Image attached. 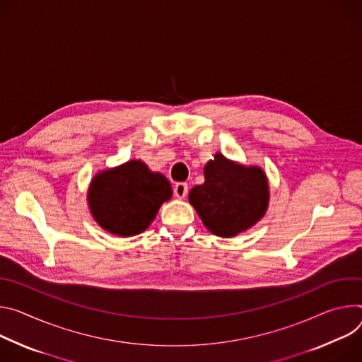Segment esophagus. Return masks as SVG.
Returning a JSON list of instances; mask_svg holds the SVG:
<instances>
[{
    "label": "esophagus",
    "instance_id": "esophagus-1",
    "mask_svg": "<svg viewBox=\"0 0 362 362\" xmlns=\"http://www.w3.org/2000/svg\"><path fill=\"white\" fill-rule=\"evenodd\" d=\"M187 194H188V185L185 184V182H178V184H175V187H174V195L177 197V198H185L187 197Z\"/></svg>",
    "mask_w": 362,
    "mask_h": 362
}]
</instances>
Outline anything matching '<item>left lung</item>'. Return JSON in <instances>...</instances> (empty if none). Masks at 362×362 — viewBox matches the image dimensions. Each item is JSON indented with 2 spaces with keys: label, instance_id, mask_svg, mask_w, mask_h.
Masks as SVG:
<instances>
[{
  "label": "left lung",
  "instance_id": "1",
  "mask_svg": "<svg viewBox=\"0 0 362 362\" xmlns=\"http://www.w3.org/2000/svg\"><path fill=\"white\" fill-rule=\"evenodd\" d=\"M204 184L188 202L204 226L218 237H234L255 226L269 206V184L259 167H246L217 152L204 167Z\"/></svg>",
  "mask_w": 362,
  "mask_h": 362
}]
</instances>
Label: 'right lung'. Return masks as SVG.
<instances>
[{
  "label": "right lung",
  "instance_id": "1",
  "mask_svg": "<svg viewBox=\"0 0 362 362\" xmlns=\"http://www.w3.org/2000/svg\"><path fill=\"white\" fill-rule=\"evenodd\" d=\"M171 197L170 181L136 159L99 173L88 191L89 209L96 223L122 237L146 230L159 207Z\"/></svg>",
  "mask_w": 362,
  "mask_h": 362
}]
</instances>
